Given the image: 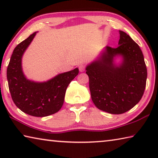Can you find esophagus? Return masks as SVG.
<instances>
[{
    "mask_svg": "<svg viewBox=\"0 0 158 158\" xmlns=\"http://www.w3.org/2000/svg\"><path fill=\"white\" fill-rule=\"evenodd\" d=\"M79 71L81 72V73H82V72H84L85 69V65H80L79 66Z\"/></svg>",
    "mask_w": 158,
    "mask_h": 158,
    "instance_id": "34e87169",
    "label": "esophagus"
}]
</instances>
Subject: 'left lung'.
Returning <instances> with one entry per match:
<instances>
[{"instance_id":"left-lung-1","label":"left lung","mask_w":158,"mask_h":158,"mask_svg":"<svg viewBox=\"0 0 158 158\" xmlns=\"http://www.w3.org/2000/svg\"><path fill=\"white\" fill-rule=\"evenodd\" d=\"M119 35L118 47H106L102 56L85 68L93 103L112 114H123L137 105L143 95L147 79L139 46L125 32L119 31ZM118 55L124 58L119 67L113 63Z\"/></svg>"}]
</instances>
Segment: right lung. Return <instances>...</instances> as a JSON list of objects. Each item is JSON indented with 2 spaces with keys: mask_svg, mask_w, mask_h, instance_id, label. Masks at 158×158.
<instances>
[{
  "mask_svg": "<svg viewBox=\"0 0 158 158\" xmlns=\"http://www.w3.org/2000/svg\"><path fill=\"white\" fill-rule=\"evenodd\" d=\"M35 34H31L15 48L7 66V78L15 105L31 116L44 117L56 113L62 107L67 88L78 75L79 69L60 74L44 83L26 79L21 69V58Z\"/></svg>",
  "mask_w": 158,
  "mask_h": 158,
  "instance_id": "add662e5",
  "label": "right lung"
}]
</instances>
